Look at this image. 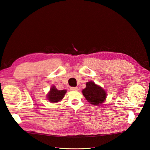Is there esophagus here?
<instances>
[{
  "label": "esophagus",
  "instance_id": "esophagus-1",
  "mask_svg": "<svg viewBox=\"0 0 150 150\" xmlns=\"http://www.w3.org/2000/svg\"><path fill=\"white\" fill-rule=\"evenodd\" d=\"M70 89L71 91H78V87H71L70 88Z\"/></svg>",
  "mask_w": 150,
  "mask_h": 150
}]
</instances>
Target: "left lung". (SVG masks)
<instances>
[{
  "mask_svg": "<svg viewBox=\"0 0 150 150\" xmlns=\"http://www.w3.org/2000/svg\"><path fill=\"white\" fill-rule=\"evenodd\" d=\"M86 85V87L82 93L86 100L93 105H99L103 103L107 96L105 90L93 81L88 82Z\"/></svg>",
  "mask_w": 150,
  "mask_h": 150,
  "instance_id": "obj_1",
  "label": "left lung"
}]
</instances>
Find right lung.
<instances>
[{
  "label": "right lung",
  "instance_id": "obj_1",
  "mask_svg": "<svg viewBox=\"0 0 150 150\" xmlns=\"http://www.w3.org/2000/svg\"><path fill=\"white\" fill-rule=\"evenodd\" d=\"M66 91V90H58L53 86L47 94V98L51 103H57L63 99Z\"/></svg>",
  "mask_w": 150,
  "mask_h": 150
}]
</instances>
